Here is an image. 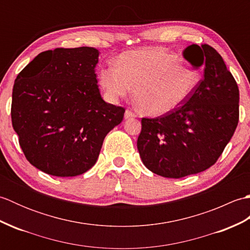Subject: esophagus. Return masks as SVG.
Returning <instances> with one entry per match:
<instances>
[{
    "label": "esophagus",
    "instance_id": "obj_1",
    "mask_svg": "<svg viewBox=\"0 0 250 250\" xmlns=\"http://www.w3.org/2000/svg\"><path fill=\"white\" fill-rule=\"evenodd\" d=\"M134 117H136V114L134 113L133 110L131 109H126L125 113V118L128 119V118H134Z\"/></svg>",
    "mask_w": 250,
    "mask_h": 250
}]
</instances>
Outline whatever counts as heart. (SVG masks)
<instances>
[{
  "instance_id": "1",
  "label": "heart",
  "mask_w": 250,
  "mask_h": 250,
  "mask_svg": "<svg viewBox=\"0 0 250 250\" xmlns=\"http://www.w3.org/2000/svg\"><path fill=\"white\" fill-rule=\"evenodd\" d=\"M191 63L163 48H147L121 54L116 66L100 71V83L108 99L116 101L132 88L143 113L159 116L183 105L193 93L201 75Z\"/></svg>"
}]
</instances>
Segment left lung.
Here are the masks:
<instances>
[{
	"mask_svg": "<svg viewBox=\"0 0 250 250\" xmlns=\"http://www.w3.org/2000/svg\"><path fill=\"white\" fill-rule=\"evenodd\" d=\"M184 57L204 77L186 102L156 118H142L137 149L157 175L182 178L216 163L238 124L240 91L224 59L213 47L188 46Z\"/></svg>",
	"mask_w": 250,
	"mask_h": 250,
	"instance_id": "8db88e82",
	"label": "left lung"
}]
</instances>
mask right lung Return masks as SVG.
I'll return each instance as SVG.
<instances>
[{"label":"right lung","instance_id":"right-lung-1","mask_svg":"<svg viewBox=\"0 0 250 250\" xmlns=\"http://www.w3.org/2000/svg\"><path fill=\"white\" fill-rule=\"evenodd\" d=\"M93 47L56 48L36 56L16 78L12 124L32 166L58 177L83 174L125 109L101 97Z\"/></svg>","mask_w":250,"mask_h":250}]
</instances>
